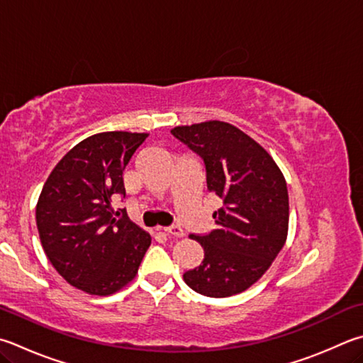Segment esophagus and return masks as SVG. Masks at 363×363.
Wrapping results in <instances>:
<instances>
[{
  "mask_svg": "<svg viewBox=\"0 0 363 363\" xmlns=\"http://www.w3.org/2000/svg\"><path fill=\"white\" fill-rule=\"evenodd\" d=\"M163 232L169 236H174V238H181V236H184V230L179 225L167 227V228H163Z\"/></svg>",
  "mask_w": 363,
  "mask_h": 363,
  "instance_id": "1",
  "label": "esophagus"
}]
</instances>
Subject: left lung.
Segmentation results:
<instances>
[{
	"label": "left lung",
	"mask_w": 363,
	"mask_h": 363,
	"mask_svg": "<svg viewBox=\"0 0 363 363\" xmlns=\"http://www.w3.org/2000/svg\"><path fill=\"white\" fill-rule=\"evenodd\" d=\"M171 133L201 157L208 190L223 201L213 214V232L189 236L200 242L204 259L182 278L213 298L238 295L267 273L286 245L284 174L265 147L228 122L179 125Z\"/></svg>",
	"instance_id": "8db88e82"
}]
</instances>
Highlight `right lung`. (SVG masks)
<instances>
[{"label": "right lung", "mask_w": 363, "mask_h": 363, "mask_svg": "<svg viewBox=\"0 0 363 363\" xmlns=\"http://www.w3.org/2000/svg\"><path fill=\"white\" fill-rule=\"evenodd\" d=\"M149 133L103 131L76 144L55 164L36 204L39 240L49 262L72 287L106 296L138 274L150 235L127 214L117 219L113 195L125 194L122 171Z\"/></svg>", "instance_id": "1"}]
</instances>
